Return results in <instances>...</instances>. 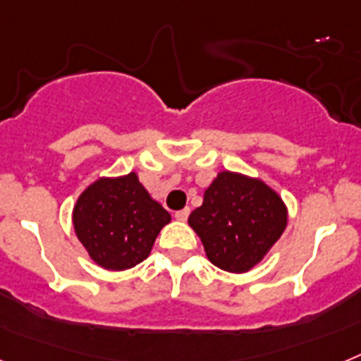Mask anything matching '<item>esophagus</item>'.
<instances>
[{"instance_id":"34e87169","label":"esophagus","mask_w":361,"mask_h":361,"mask_svg":"<svg viewBox=\"0 0 361 361\" xmlns=\"http://www.w3.org/2000/svg\"><path fill=\"white\" fill-rule=\"evenodd\" d=\"M189 213H190V209L185 207V209H181V211H178V213L174 214L176 220H180V222H185L187 218H189Z\"/></svg>"}]
</instances>
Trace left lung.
Returning a JSON list of instances; mask_svg holds the SVG:
<instances>
[{"label":"left lung","instance_id":"1","mask_svg":"<svg viewBox=\"0 0 361 361\" xmlns=\"http://www.w3.org/2000/svg\"><path fill=\"white\" fill-rule=\"evenodd\" d=\"M189 226L216 268L246 274L268 255L288 226V207L260 178L220 171Z\"/></svg>","mask_w":361,"mask_h":361}]
</instances>
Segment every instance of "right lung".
Segmentation results:
<instances>
[{"instance_id": "obj_1", "label": "right lung", "mask_w": 361, "mask_h": 361, "mask_svg": "<svg viewBox=\"0 0 361 361\" xmlns=\"http://www.w3.org/2000/svg\"><path fill=\"white\" fill-rule=\"evenodd\" d=\"M73 229L97 266L124 271L143 262L171 214L148 195L137 172L101 176L73 205Z\"/></svg>"}]
</instances>
